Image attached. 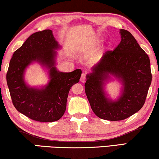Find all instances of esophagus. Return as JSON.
<instances>
[{"label": "esophagus", "mask_w": 159, "mask_h": 159, "mask_svg": "<svg viewBox=\"0 0 159 159\" xmlns=\"http://www.w3.org/2000/svg\"><path fill=\"white\" fill-rule=\"evenodd\" d=\"M86 74L85 73H82L81 76H80V82L81 83H84L85 81H86Z\"/></svg>", "instance_id": "obj_1"}]
</instances>
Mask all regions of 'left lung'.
<instances>
[{"label": "left lung", "mask_w": 159, "mask_h": 159, "mask_svg": "<svg viewBox=\"0 0 159 159\" xmlns=\"http://www.w3.org/2000/svg\"><path fill=\"white\" fill-rule=\"evenodd\" d=\"M121 41L114 50L104 53L87 75L85 92L97 117L110 121L126 119L142 108L151 84L149 57L130 32L120 30ZM109 74L120 78L124 89L117 102L106 97L102 84Z\"/></svg>", "instance_id": "1"}]
</instances>
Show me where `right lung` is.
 Masks as SVG:
<instances>
[{"mask_svg": "<svg viewBox=\"0 0 159 159\" xmlns=\"http://www.w3.org/2000/svg\"><path fill=\"white\" fill-rule=\"evenodd\" d=\"M59 48L50 30L35 32L13 53L6 73V81L12 103L19 112L42 122L60 120L66 109L67 99L72 86L79 83L81 70L70 73L57 70L55 50ZM33 61L50 68L51 80L45 88H30L23 79L25 68Z\"/></svg>", "mask_w": 159, "mask_h": 159, "instance_id": "1", "label": "right lung"}]
</instances>
